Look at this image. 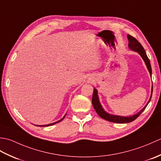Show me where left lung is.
<instances>
[{
    "mask_svg": "<svg viewBox=\"0 0 161 161\" xmlns=\"http://www.w3.org/2000/svg\"><path fill=\"white\" fill-rule=\"evenodd\" d=\"M127 39L129 40V47L131 50L137 52L140 54V55L141 56L142 59L145 61L147 68V69L150 73V75L152 76V73L151 64H150V61H149V58L147 57V56L145 50L144 48H143L142 46L141 43H140V42H138V41L137 39H135L134 37H133L131 35H128ZM152 92H153V87L152 88L151 97H150L148 103L147 104V105H145V107L143 108H142L141 110L138 113V114H136L132 116H129V117H123V116L111 115V114H108L107 112H106L104 110V108H102L100 101H99L97 91L96 88H94L93 89V97H92V104H93V107L95 108V111L97 112V114L100 115L102 118L106 119V120H108L109 122H115V123H128V122H131L133 120H135V119L142 114V111L145 110V108L147 107V104H149V102H150V100H151Z\"/></svg>",
    "mask_w": 161,
    "mask_h": 161,
    "instance_id": "left-lung-1",
    "label": "left lung"
}]
</instances>
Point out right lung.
<instances>
[{
	"mask_svg": "<svg viewBox=\"0 0 161 161\" xmlns=\"http://www.w3.org/2000/svg\"><path fill=\"white\" fill-rule=\"evenodd\" d=\"M66 115V114L64 116V118H61V119H59V120H58L57 122H53V123H51V124H48V125H42V126H52V125H54V124H56V123H58V122H61V120H63L64 119V118H65V116Z\"/></svg>",
	"mask_w": 161,
	"mask_h": 161,
	"instance_id": "add662e5",
	"label": "right lung"
}]
</instances>
